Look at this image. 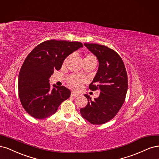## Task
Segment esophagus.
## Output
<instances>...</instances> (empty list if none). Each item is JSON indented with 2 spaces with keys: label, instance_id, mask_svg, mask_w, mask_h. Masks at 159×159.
Wrapping results in <instances>:
<instances>
[{
  "label": "esophagus",
  "instance_id": "obj_1",
  "mask_svg": "<svg viewBox=\"0 0 159 159\" xmlns=\"http://www.w3.org/2000/svg\"><path fill=\"white\" fill-rule=\"evenodd\" d=\"M71 96H73V97H77L79 96V94H76L75 93H73V92H71V94H70Z\"/></svg>",
  "mask_w": 159,
  "mask_h": 159
}]
</instances>
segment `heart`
Listing matches in <instances>:
<instances>
[{"label": "heart", "mask_w": 159, "mask_h": 159, "mask_svg": "<svg viewBox=\"0 0 159 159\" xmlns=\"http://www.w3.org/2000/svg\"><path fill=\"white\" fill-rule=\"evenodd\" d=\"M69 58V57H67L65 59L64 62H63L64 65L66 64V61H68ZM96 62H97L96 57L93 54H92V53L86 54L85 57L84 58V63H94L96 64ZM66 81H67V83H68L70 88L75 91L80 90L82 88H83V84L84 83V80L83 77H82V76H79V75H75L69 76L67 78Z\"/></svg>", "instance_id": "obj_1"}]
</instances>
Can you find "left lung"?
I'll return each instance as SVG.
<instances>
[{"label": "left lung", "instance_id": "left-lung-1", "mask_svg": "<svg viewBox=\"0 0 159 159\" xmlns=\"http://www.w3.org/2000/svg\"><path fill=\"white\" fill-rule=\"evenodd\" d=\"M97 57L99 66L89 89L99 90L100 96L92 100L84 94L88 104L80 114L93 125H101L113 119L125 101L128 80L126 69L120 56L114 50L97 43H84Z\"/></svg>", "mask_w": 159, "mask_h": 159}]
</instances>
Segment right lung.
Returning <instances> with one entry per match:
<instances>
[{"label":"right lung","instance_id":"obj_1","mask_svg":"<svg viewBox=\"0 0 159 159\" xmlns=\"http://www.w3.org/2000/svg\"><path fill=\"white\" fill-rule=\"evenodd\" d=\"M83 45L78 42L48 40L37 45L24 61L18 76V94L21 104L30 116L44 119L54 114L68 99L70 91L65 86L49 83L54 70H59L67 56Z\"/></svg>","mask_w":159,"mask_h":159}]
</instances>
